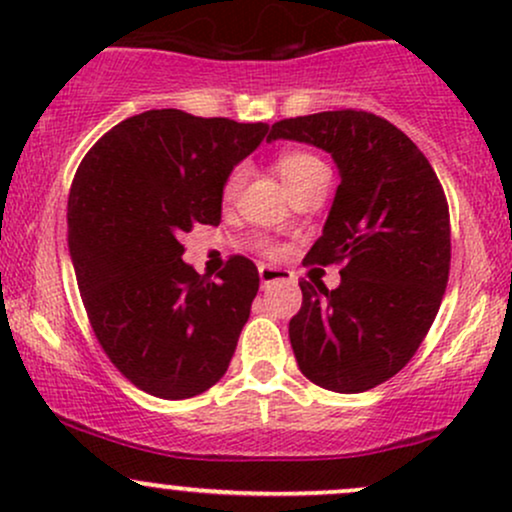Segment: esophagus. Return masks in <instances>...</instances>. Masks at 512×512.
Returning a JSON list of instances; mask_svg holds the SVG:
<instances>
[{"label": "esophagus", "instance_id": "obj_1", "mask_svg": "<svg viewBox=\"0 0 512 512\" xmlns=\"http://www.w3.org/2000/svg\"><path fill=\"white\" fill-rule=\"evenodd\" d=\"M293 279H296V276H293V272H289V269L272 267V264H260V281H262V286L276 284V281H284V284H291Z\"/></svg>", "mask_w": 512, "mask_h": 512}]
</instances>
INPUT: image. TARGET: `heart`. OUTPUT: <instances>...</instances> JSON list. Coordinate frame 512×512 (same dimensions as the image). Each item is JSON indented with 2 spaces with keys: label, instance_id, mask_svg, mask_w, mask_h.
<instances>
[{
  "label": "heart",
  "instance_id": "b5f03b06",
  "mask_svg": "<svg viewBox=\"0 0 512 512\" xmlns=\"http://www.w3.org/2000/svg\"><path fill=\"white\" fill-rule=\"evenodd\" d=\"M322 168L325 166H322L320 158L313 154H305V151H286V154H281L279 158H276V170H279L281 180L286 182V187L298 185V182L305 180L308 175H313ZM240 182H243V170H236V173L228 178L223 195L226 197L236 195V192L240 190Z\"/></svg>",
  "mask_w": 512,
  "mask_h": 512
}]
</instances>
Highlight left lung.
Masks as SVG:
<instances>
[{
	"instance_id": "left-lung-1",
	"label": "left lung",
	"mask_w": 512,
	"mask_h": 512,
	"mask_svg": "<svg viewBox=\"0 0 512 512\" xmlns=\"http://www.w3.org/2000/svg\"><path fill=\"white\" fill-rule=\"evenodd\" d=\"M332 156L339 187L305 264L344 262L337 289L301 281L289 322L298 368L325 390L354 395L399 373L436 320L450 272V216L431 163L402 129L363 110L272 125Z\"/></svg>"
}]
</instances>
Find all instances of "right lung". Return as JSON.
<instances>
[{
	"instance_id": "1",
	"label": "right lung",
	"mask_w": 512,
	"mask_h": 512,
	"mask_svg": "<svg viewBox=\"0 0 512 512\" xmlns=\"http://www.w3.org/2000/svg\"><path fill=\"white\" fill-rule=\"evenodd\" d=\"M267 132V122L146 110L76 170L67 243L81 301L110 361L149 395H202L228 370L260 274L245 257L219 279L197 274L180 238L195 223L219 226L228 175Z\"/></svg>"
}]
</instances>
